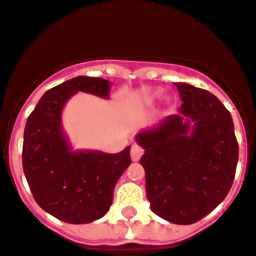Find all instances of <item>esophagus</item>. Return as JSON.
<instances>
[{
  "label": "esophagus",
  "instance_id": "esophagus-1",
  "mask_svg": "<svg viewBox=\"0 0 256 256\" xmlns=\"http://www.w3.org/2000/svg\"><path fill=\"white\" fill-rule=\"evenodd\" d=\"M142 154H143V148L140 146H138V144H132V148H130V158H132V161H139Z\"/></svg>",
  "mask_w": 256,
  "mask_h": 256
}]
</instances>
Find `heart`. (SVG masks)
Masks as SVG:
<instances>
[{
    "instance_id": "1",
    "label": "heart",
    "mask_w": 256,
    "mask_h": 256,
    "mask_svg": "<svg viewBox=\"0 0 256 256\" xmlns=\"http://www.w3.org/2000/svg\"><path fill=\"white\" fill-rule=\"evenodd\" d=\"M162 96H164V92H162L161 90H156V91H154V92L151 94V96L147 100V102H148V104H152V102H156V100H162Z\"/></svg>"
}]
</instances>
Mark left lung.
Here are the masks:
<instances>
[{"mask_svg":"<svg viewBox=\"0 0 256 256\" xmlns=\"http://www.w3.org/2000/svg\"><path fill=\"white\" fill-rule=\"evenodd\" d=\"M182 105L177 114L139 130L144 150L146 194L158 217L177 225L198 222L232 187L238 146L230 113L217 96L188 83H174Z\"/></svg>","mask_w":256,"mask_h":256,"instance_id":"left-lung-1","label":"left lung"}]
</instances>
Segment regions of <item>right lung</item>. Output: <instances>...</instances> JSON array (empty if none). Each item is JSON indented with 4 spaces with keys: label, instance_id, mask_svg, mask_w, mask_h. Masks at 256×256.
Segmentation results:
<instances>
[{
    "label": "right lung",
    "instance_id": "add662e5",
    "mask_svg": "<svg viewBox=\"0 0 256 256\" xmlns=\"http://www.w3.org/2000/svg\"><path fill=\"white\" fill-rule=\"evenodd\" d=\"M109 80L78 76L46 91L24 128L23 170L35 202L68 224H88L109 212L116 182L130 165V147L116 154L74 150L62 110L74 94L109 98Z\"/></svg>",
    "mask_w": 256,
    "mask_h": 256
}]
</instances>
